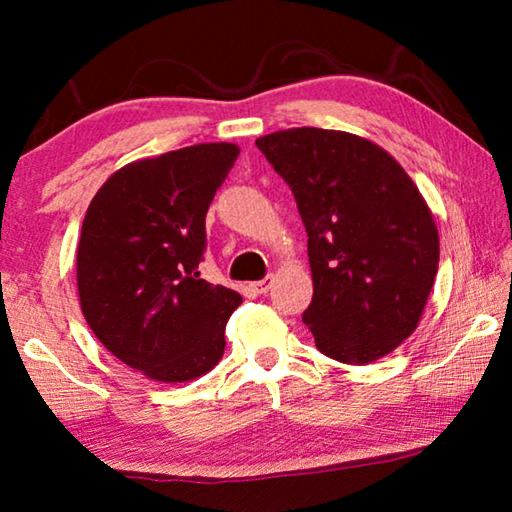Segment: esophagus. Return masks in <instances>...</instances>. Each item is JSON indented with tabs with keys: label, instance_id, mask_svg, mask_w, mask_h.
<instances>
[{
	"label": "esophagus",
	"instance_id": "esophagus-1",
	"mask_svg": "<svg viewBox=\"0 0 512 512\" xmlns=\"http://www.w3.org/2000/svg\"><path fill=\"white\" fill-rule=\"evenodd\" d=\"M250 287H253V291L259 293V296H264V293H268V289L273 287V275H266L264 280L253 282V284H250Z\"/></svg>",
	"mask_w": 512,
	"mask_h": 512
}]
</instances>
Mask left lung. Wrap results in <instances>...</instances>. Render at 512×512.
Returning a JSON list of instances; mask_svg holds the SVG:
<instances>
[{"label": "left lung", "instance_id": "obj_1", "mask_svg": "<svg viewBox=\"0 0 512 512\" xmlns=\"http://www.w3.org/2000/svg\"><path fill=\"white\" fill-rule=\"evenodd\" d=\"M307 228L314 300L302 323L350 366L391 354L418 327L438 273L433 214L409 173L366 137L287 128L255 140Z\"/></svg>", "mask_w": 512, "mask_h": 512}]
</instances>
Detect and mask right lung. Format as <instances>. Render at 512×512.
Wrapping results in <instances>:
<instances>
[{
  "label": "right lung",
  "instance_id": "obj_1",
  "mask_svg": "<svg viewBox=\"0 0 512 512\" xmlns=\"http://www.w3.org/2000/svg\"><path fill=\"white\" fill-rule=\"evenodd\" d=\"M239 146L194 144L135 160L99 187L85 212L76 284L94 336L144 377L185 384L225 350L237 291L201 280L205 214Z\"/></svg>",
  "mask_w": 512,
  "mask_h": 512
}]
</instances>
